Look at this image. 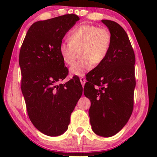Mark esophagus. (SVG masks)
<instances>
[{"label":"esophagus","mask_w":157,"mask_h":157,"mask_svg":"<svg viewBox=\"0 0 157 157\" xmlns=\"http://www.w3.org/2000/svg\"><path fill=\"white\" fill-rule=\"evenodd\" d=\"M79 80H80V82H81V84H82V86H84L85 82H86V79H85L83 78V77H82V78H79Z\"/></svg>","instance_id":"1"}]
</instances>
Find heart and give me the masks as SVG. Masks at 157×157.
Segmentation results:
<instances>
[{"mask_svg": "<svg viewBox=\"0 0 157 157\" xmlns=\"http://www.w3.org/2000/svg\"><path fill=\"white\" fill-rule=\"evenodd\" d=\"M69 41L59 45V51L63 62L71 66L80 51L82 59L70 68L73 76H84L95 65L106 59L111 46L112 37L110 31L104 27L94 25H79L69 34Z\"/></svg>", "mask_w": 157, "mask_h": 157, "instance_id": "1", "label": "heart"}]
</instances>
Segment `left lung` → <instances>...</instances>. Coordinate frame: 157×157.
Returning a JSON list of instances; mask_svg holds the SVG:
<instances>
[{
    "mask_svg": "<svg viewBox=\"0 0 157 157\" xmlns=\"http://www.w3.org/2000/svg\"><path fill=\"white\" fill-rule=\"evenodd\" d=\"M112 37L108 56L87 74L84 94L91 101V128L110 137L123 128L134 107L135 55L126 32L113 21L102 20Z\"/></svg>",
    "mask_w": 157,
    "mask_h": 157,
    "instance_id": "1",
    "label": "left lung"
}]
</instances>
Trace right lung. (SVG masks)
<instances>
[{
    "mask_svg": "<svg viewBox=\"0 0 157 157\" xmlns=\"http://www.w3.org/2000/svg\"><path fill=\"white\" fill-rule=\"evenodd\" d=\"M79 20L73 14L39 21L29 28L21 46V91L32 123L49 136L68 129L71 114L82 96L78 78L57 84L68 75L59 48L66 33Z\"/></svg>",
    "mask_w": 157,
    "mask_h": 157,
    "instance_id": "obj_1",
    "label": "right lung"
}]
</instances>
